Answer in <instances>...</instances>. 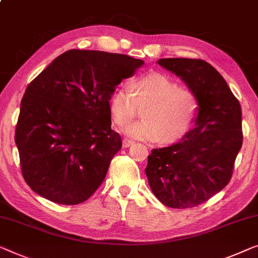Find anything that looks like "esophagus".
Instances as JSON below:
<instances>
[{"label": "esophagus", "instance_id": "1", "mask_svg": "<svg viewBox=\"0 0 258 258\" xmlns=\"http://www.w3.org/2000/svg\"><path fill=\"white\" fill-rule=\"evenodd\" d=\"M133 144H134V141L128 140V138H124V140L122 141V147L123 148H128V147H130V145H133Z\"/></svg>", "mask_w": 258, "mask_h": 258}]
</instances>
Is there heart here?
<instances>
[{
  "label": "heart",
  "instance_id": "1",
  "mask_svg": "<svg viewBox=\"0 0 258 258\" xmlns=\"http://www.w3.org/2000/svg\"><path fill=\"white\" fill-rule=\"evenodd\" d=\"M108 108L114 123L125 126L147 108L143 121L125 129L126 135L143 141L172 143L191 128L199 110L197 95L180 88L177 81L163 73L151 72L133 80L132 87L120 86L111 93Z\"/></svg>",
  "mask_w": 258,
  "mask_h": 258
}]
</instances>
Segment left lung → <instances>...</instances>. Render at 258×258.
Wrapping results in <instances>:
<instances>
[{"instance_id": "left-lung-1", "label": "left lung", "mask_w": 258, "mask_h": 258, "mask_svg": "<svg viewBox=\"0 0 258 258\" xmlns=\"http://www.w3.org/2000/svg\"><path fill=\"white\" fill-rule=\"evenodd\" d=\"M157 62L188 86L199 101V111L194 126L180 142L151 151L145 173L160 203L171 208H192L230 181L243 141L241 104L207 61L165 58Z\"/></svg>"}]
</instances>
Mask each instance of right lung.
I'll use <instances>...</instances> for the list:
<instances>
[{
  "mask_svg": "<svg viewBox=\"0 0 258 258\" xmlns=\"http://www.w3.org/2000/svg\"><path fill=\"white\" fill-rule=\"evenodd\" d=\"M143 64L126 54L70 50L28 85L15 142L33 192L78 205L100 187L122 148L111 129L109 96Z\"/></svg>",
  "mask_w": 258,
  "mask_h": 258,
  "instance_id": "add662e5",
  "label": "right lung"
}]
</instances>
